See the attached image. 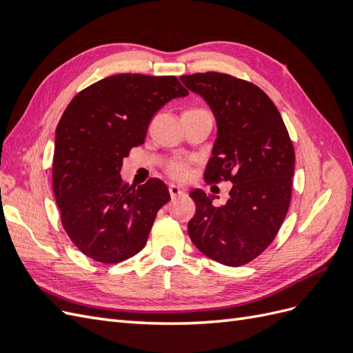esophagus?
<instances>
[{"label": "esophagus", "mask_w": 353, "mask_h": 353, "mask_svg": "<svg viewBox=\"0 0 353 353\" xmlns=\"http://www.w3.org/2000/svg\"><path fill=\"white\" fill-rule=\"evenodd\" d=\"M184 193V188H181L179 185H175V184H170L169 185V194L170 197H176V196H181Z\"/></svg>", "instance_id": "34e87169"}]
</instances>
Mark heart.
I'll list each match as a JSON object with an SVG mask.
<instances>
[{
	"label": "heart",
	"mask_w": 353,
	"mask_h": 353,
	"mask_svg": "<svg viewBox=\"0 0 353 353\" xmlns=\"http://www.w3.org/2000/svg\"><path fill=\"white\" fill-rule=\"evenodd\" d=\"M169 172L170 175H174L176 178H184L187 175V170H188V166L185 162H181V160H176V162H172L169 166Z\"/></svg>",
	"instance_id": "b5f03b06"
}]
</instances>
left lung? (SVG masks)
I'll return each mask as SVG.
<instances>
[{
  "label": "left lung",
  "instance_id": "8db88e82",
  "mask_svg": "<svg viewBox=\"0 0 353 353\" xmlns=\"http://www.w3.org/2000/svg\"><path fill=\"white\" fill-rule=\"evenodd\" d=\"M181 81L203 97L216 121L205 179L232 183L221 206L213 205L215 196L191 191L196 215L188 236L208 258L240 266L268 248L287 215L294 148L279 109L252 82L218 72L184 74Z\"/></svg>",
  "mask_w": 353,
  "mask_h": 353
}]
</instances>
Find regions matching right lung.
Segmentation results:
<instances>
[{
  "mask_svg": "<svg viewBox=\"0 0 353 353\" xmlns=\"http://www.w3.org/2000/svg\"><path fill=\"white\" fill-rule=\"evenodd\" d=\"M188 91L175 77L121 73L74 97L56 130L52 190L63 228L88 258L117 263L148 239L170 196L163 181L122 183L123 159L145 140L154 113Z\"/></svg>",
  "mask_w": 353,
  "mask_h": 353,
  "instance_id": "add662e5",
  "label": "right lung"
}]
</instances>
